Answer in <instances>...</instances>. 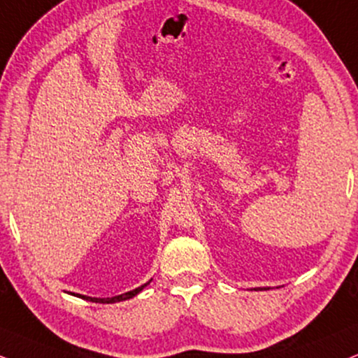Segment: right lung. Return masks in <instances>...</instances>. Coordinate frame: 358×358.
Listing matches in <instances>:
<instances>
[{"label": "right lung", "mask_w": 358, "mask_h": 358, "mask_svg": "<svg viewBox=\"0 0 358 358\" xmlns=\"http://www.w3.org/2000/svg\"><path fill=\"white\" fill-rule=\"evenodd\" d=\"M151 280H152V279H151ZM151 280H149V282H145L144 285L138 287V289H134V290H129V292H126V294L116 295V297L98 299V297H87V295H81V294H73V292H71V295H76V297H81V299H85V301L96 302V303H116V302H122V301H127V299H132V297H136V295H138V294L141 292V290L144 289L145 285H149V284H151Z\"/></svg>", "instance_id": "right-lung-1"}]
</instances>
